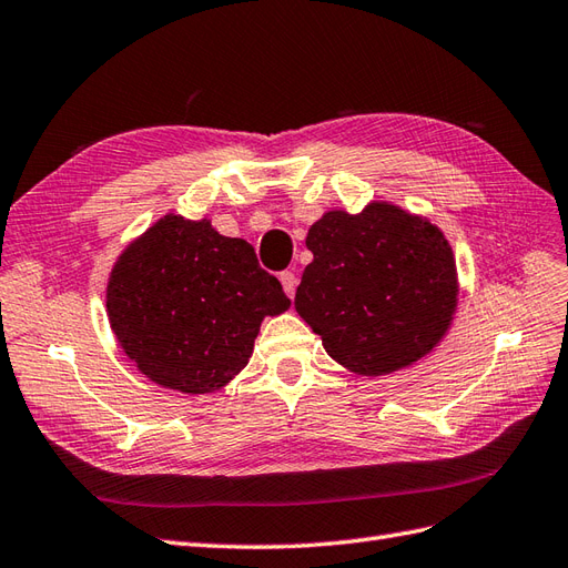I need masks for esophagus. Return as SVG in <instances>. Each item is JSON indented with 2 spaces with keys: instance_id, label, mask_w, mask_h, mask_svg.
<instances>
[{
  "instance_id": "1",
  "label": "esophagus",
  "mask_w": 568,
  "mask_h": 568,
  "mask_svg": "<svg viewBox=\"0 0 568 568\" xmlns=\"http://www.w3.org/2000/svg\"><path fill=\"white\" fill-rule=\"evenodd\" d=\"M281 283L287 297H295V287H297V275L293 271H283L281 273Z\"/></svg>"
}]
</instances>
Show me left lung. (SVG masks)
<instances>
[{"instance_id":"1","label":"left lung","mask_w":568,"mask_h":568,"mask_svg":"<svg viewBox=\"0 0 568 568\" xmlns=\"http://www.w3.org/2000/svg\"><path fill=\"white\" fill-rule=\"evenodd\" d=\"M306 247L297 314L337 364L385 376L418 362L447 333L457 310V264L433 223L387 202L362 214L328 212Z\"/></svg>"}]
</instances>
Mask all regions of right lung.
Returning a JSON list of instances; mask_svg holds the SVG:
<instances>
[{"mask_svg": "<svg viewBox=\"0 0 568 568\" xmlns=\"http://www.w3.org/2000/svg\"><path fill=\"white\" fill-rule=\"evenodd\" d=\"M290 306L254 247L212 223L164 216L119 256L106 287L111 331L150 381L214 393L245 368L264 316Z\"/></svg>", "mask_w": 568, "mask_h": 568, "instance_id": "right-lung-1", "label": "right lung"}]
</instances>
